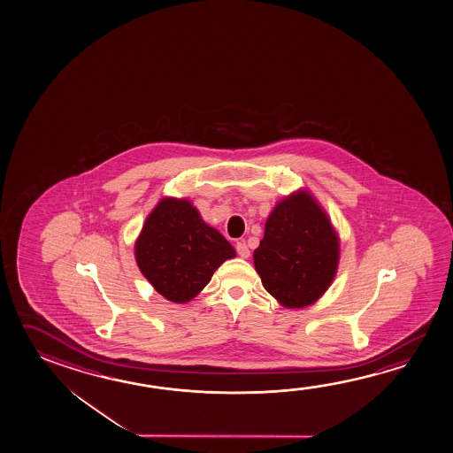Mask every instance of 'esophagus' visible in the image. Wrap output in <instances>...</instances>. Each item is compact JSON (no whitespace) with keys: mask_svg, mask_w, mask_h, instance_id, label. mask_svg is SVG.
<instances>
[{"mask_svg":"<svg viewBox=\"0 0 453 453\" xmlns=\"http://www.w3.org/2000/svg\"><path fill=\"white\" fill-rule=\"evenodd\" d=\"M236 250H238V255L241 258H249L250 257V249L247 246L244 241H241L238 242V246H236Z\"/></svg>","mask_w":453,"mask_h":453,"instance_id":"obj_1","label":"esophagus"}]
</instances>
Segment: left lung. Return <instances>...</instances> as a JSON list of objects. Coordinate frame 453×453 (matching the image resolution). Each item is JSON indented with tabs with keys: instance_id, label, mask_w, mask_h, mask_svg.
I'll use <instances>...</instances> for the list:
<instances>
[{
	"instance_id": "8db88e82",
	"label": "left lung",
	"mask_w": 453,
	"mask_h": 453,
	"mask_svg": "<svg viewBox=\"0 0 453 453\" xmlns=\"http://www.w3.org/2000/svg\"><path fill=\"white\" fill-rule=\"evenodd\" d=\"M341 241L314 195L299 188L271 211L253 265L266 292L287 309L314 304L338 273Z\"/></svg>"
}]
</instances>
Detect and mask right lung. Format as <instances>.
<instances>
[{"instance_id": "1", "label": "right lung", "mask_w": 453, "mask_h": 453, "mask_svg": "<svg viewBox=\"0 0 453 453\" xmlns=\"http://www.w3.org/2000/svg\"><path fill=\"white\" fill-rule=\"evenodd\" d=\"M234 257L236 250L220 231L203 220L192 201L174 196L157 203L134 242L142 276L176 304L192 301L215 269Z\"/></svg>"}]
</instances>
